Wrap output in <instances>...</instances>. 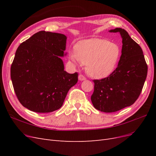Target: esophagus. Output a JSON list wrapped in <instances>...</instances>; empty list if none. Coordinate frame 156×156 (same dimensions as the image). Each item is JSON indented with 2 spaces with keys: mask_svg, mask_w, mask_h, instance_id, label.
<instances>
[{
  "mask_svg": "<svg viewBox=\"0 0 156 156\" xmlns=\"http://www.w3.org/2000/svg\"><path fill=\"white\" fill-rule=\"evenodd\" d=\"M87 78L84 76L82 74H80L79 75V80H80V81H84V80H86Z\"/></svg>",
  "mask_w": 156,
  "mask_h": 156,
  "instance_id": "34e87169",
  "label": "esophagus"
}]
</instances>
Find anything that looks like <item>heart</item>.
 <instances>
[{"mask_svg": "<svg viewBox=\"0 0 156 156\" xmlns=\"http://www.w3.org/2000/svg\"><path fill=\"white\" fill-rule=\"evenodd\" d=\"M120 53L117 44L106 40L92 38L80 41L75 49L70 50L69 57L74 62L86 64L90 75L103 78L115 69Z\"/></svg>", "mask_w": 156, "mask_h": 156, "instance_id": "1", "label": "heart"}]
</instances>
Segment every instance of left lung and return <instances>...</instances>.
I'll list each match as a JSON object with an SVG mask.
<instances>
[{"label": "left lung", "instance_id": "8db88e82", "mask_svg": "<svg viewBox=\"0 0 156 156\" xmlns=\"http://www.w3.org/2000/svg\"><path fill=\"white\" fill-rule=\"evenodd\" d=\"M109 32H120L123 44L122 55L117 68L108 77L93 80L94 90L91 96L94 107L105 112L133 105L142 92L148 72L142 49L127 32L121 28Z\"/></svg>", "mask_w": 156, "mask_h": 156}]
</instances>
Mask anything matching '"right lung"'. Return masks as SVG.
I'll return each mask as SVG.
<instances>
[{"label":"right lung","mask_w":156,"mask_h":156,"mask_svg":"<svg viewBox=\"0 0 156 156\" xmlns=\"http://www.w3.org/2000/svg\"><path fill=\"white\" fill-rule=\"evenodd\" d=\"M66 36L40 31L23 41L16 52L10 75L16 96L30 111L47 113L62 106L78 73L64 71L63 56Z\"/></svg>","instance_id":"right-lung-1"}]
</instances>
